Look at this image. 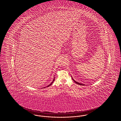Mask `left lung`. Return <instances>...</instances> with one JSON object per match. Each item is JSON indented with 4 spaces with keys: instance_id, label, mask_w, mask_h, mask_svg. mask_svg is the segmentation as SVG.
I'll list each match as a JSON object with an SVG mask.
<instances>
[{
    "instance_id": "obj_1",
    "label": "left lung",
    "mask_w": 121,
    "mask_h": 121,
    "mask_svg": "<svg viewBox=\"0 0 121 121\" xmlns=\"http://www.w3.org/2000/svg\"><path fill=\"white\" fill-rule=\"evenodd\" d=\"M72 79L73 80V81L75 82V83H76L77 84H78V85H85L84 84H82V83H79V82H76V81L75 80H74L73 79V78H72Z\"/></svg>"
}]
</instances>
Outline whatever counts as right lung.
Segmentation results:
<instances>
[{
	"mask_svg": "<svg viewBox=\"0 0 121 121\" xmlns=\"http://www.w3.org/2000/svg\"><path fill=\"white\" fill-rule=\"evenodd\" d=\"M54 80H55V78H54H54H53V79L52 81V82H51V83L50 84H49V85H48V86H45V87H43V88H45V87H48V86H50V85H51L52 84V83L54 81Z\"/></svg>",
	"mask_w": 121,
	"mask_h": 121,
	"instance_id": "add662e5",
	"label": "right lung"
}]
</instances>
